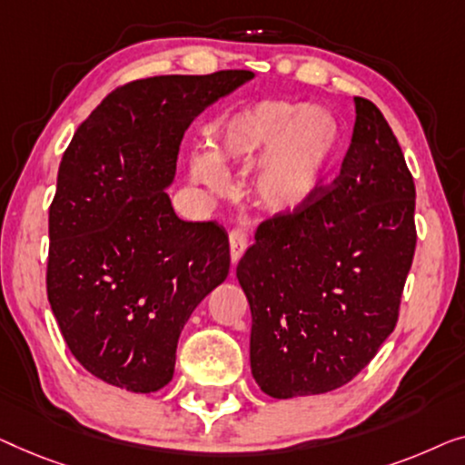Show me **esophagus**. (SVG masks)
Returning <instances> with one entry per match:
<instances>
[{
  "label": "esophagus",
  "instance_id": "1",
  "mask_svg": "<svg viewBox=\"0 0 465 465\" xmlns=\"http://www.w3.org/2000/svg\"><path fill=\"white\" fill-rule=\"evenodd\" d=\"M246 246H248V240H246L244 233H242L240 230L230 232V254H232V263L233 265L238 263L242 254H244Z\"/></svg>",
  "mask_w": 465,
  "mask_h": 465
}]
</instances>
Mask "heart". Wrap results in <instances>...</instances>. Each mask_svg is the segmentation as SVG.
Masks as SVG:
<instances>
[{
    "instance_id": "obj_1",
    "label": "heart",
    "mask_w": 465,
    "mask_h": 465,
    "mask_svg": "<svg viewBox=\"0 0 465 465\" xmlns=\"http://www.w3.org/2000/svg\"><path fill=\"white\" fill-rule=\"evenodd\" d=\"M341 145V124L331 111L265 99L227 117L214 134V152H193L187 170L195 185L225 195L232 187L227 170L257 164L254 200L270 213L295 214L322 192Z\"/></svg>"
}]
</instances>
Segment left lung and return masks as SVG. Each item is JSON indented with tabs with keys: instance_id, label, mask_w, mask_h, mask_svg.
Listing matches in <instances>:
<instances>
[{
	"instance_id": "1",
	"label": "left lung",
	"mask_w": 465,
	"mask_h": 465,
	"mask_svg": "<svg viewBox=\"0 0 465 465\" xmlns=\"http://www.w3.org/2000/svg\"><path fill=\"white\" fill-rule=\"evenodd\" d=\"M341 173L295 214L259 225L235 267L251 371L267 396L351 381L394 331L415 252V185L381 111L356 96Z\"/></svg>"
}]
</instances>
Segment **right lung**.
Instances as JSON below:
<instances>
[{"label":"right lung","instance_id":"obj_1","mask_svg":"<svg viewBox=\"0 0 465 465\" xmlns=\"http://www.w3.org/2000/svg\"><path fill=\"white\" fill-rule=\"evenodd\" d=\"M252 71L160 75L117 88L80 124L50 206L48 301L75 361L149 394L173 379L181 331L230 273L217 223L176 217L183 134Z\"/></svg>","mask_w":465,"mask_h":465}]
</instances>
